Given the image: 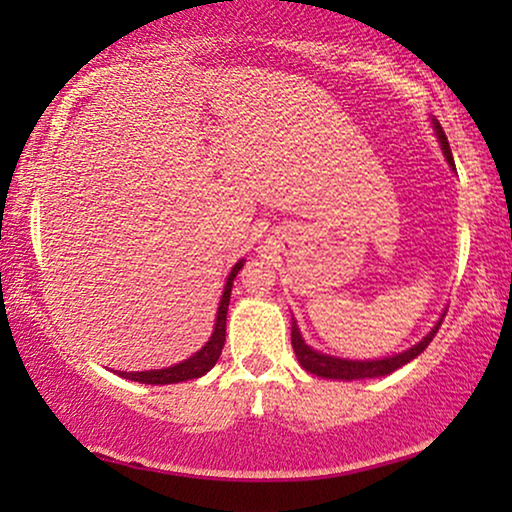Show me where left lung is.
Segmentation results:
<instances>
[{
	"label": "left lung",
	"instance_id": "1",
	"mask_svg": "<svg viewBox=\"0 0 512 512\" xmlns=\"http://www.w3.org/2000/svg\"><path fill=\"white\" fill-rule=\"evenodd\" d=\"M433 128H436V135L440 139V146H443V151H445V158L452 163V151H450V144H447L443 128H440L438 121L433 123ZM440 321L433 326V331L426 335L422 342H417V345L410 347L408 352L389 356V359H380V361H345V359H335V356L314 352V349L307 347L305 340L300 338L296 321L291 324V345H293V352H296V356H298L300 366H303L307 373L326 377V380H366V377H382V375L394 373V370H398L401 366H405V363H410L412 359H415V356L422 354L424 349L431 345L433 335L438 333Z\"/></svg>",
	"mask_w": 512,
	"mask_h": 512
}]
</instances>
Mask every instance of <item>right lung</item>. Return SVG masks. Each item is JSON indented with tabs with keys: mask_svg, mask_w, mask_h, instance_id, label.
Instances as JSON below:
<instances>
[{
	"mask_svg": "<svg viewBox=\"0 0 512 512\" xmlns=\"http://www.w3.org/2000/svg\"><path fill=\"white\" fill-rule=\"evenodd\" d=\"M242 263L244 261H240L233 270H230L226 289H223V296H221V303H219V314H216L214 333H212V338H209L207 345L202 347L198 354H193L191 359L181 361L172 368L144 370V373H123V370H118V375L125 377V380H135V382H142V384H174V382L195 380V377L205 375L209 368H214V363L219 361V356H221L223 342H226V314H228V303H230V291H233V279H235L237 272H240Z\"/></svg>",
	"mask_w": 512,
	"mask_h": 512,
	"instance_id": "1",
	"label": "right lung"
}]
</instances>
